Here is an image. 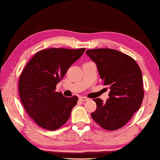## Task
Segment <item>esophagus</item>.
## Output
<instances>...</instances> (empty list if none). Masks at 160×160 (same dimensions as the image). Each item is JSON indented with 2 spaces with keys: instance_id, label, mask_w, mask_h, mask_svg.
Masks as SVG:
<instances>
[{
  "instance_id": "obj_1",
  "label": "esophagus",
  "mask_w": 160,
  "mask_h": 160,
  "mask_svg": "<svg viewBox=\"0 0 160 160\" xmlns=\"http://www.w3.org/2000/svg\"><path fill=\"white\" fill-rule=\"evenodd\" d=\"M79 100L80 101H82V102H85V101H87L88 100V98L86 97H82V96H81V97L79 98Z\"/></svg>"
}]
</instances>
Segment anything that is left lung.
<instances>
[{
	"instance_id": "left-lung-1",
	"label": "left lung",
	"mask_w": 160,
	"mask_h": 160,
	"mask_svg": "<svg viewBox=\"0 0 160 160\" xmlns=\"http://www.w3.org/2000/svg\"><path fill=\"white\" fill-rule=\"evenodd\" d=\"M86 54L95 62L101 80L110 90L106 102L100 98L93 99L97 109L91 113L92 118L107 130L122 128L142 102L144 90L140 68L132 58L116 50H88Z\"/></svg>"
}]
</instances>
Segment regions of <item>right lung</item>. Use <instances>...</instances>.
<instances>
[{
  "mask_svg": "<svg viewBox=\"0 0 160 160\" xmlns=\"http://www.w3.org/2000/svg\"><path fill=\"white\" fill-rule=\"evenodd\" d=\"M85 48H49L38 52L22 70L18 90L25 111L35 122L48 130L60 128L70 118L77 96L55 92L56 85Z\"/></svg>",
  "mask_w": 160,
  "mask_h": 160,
  "instance_id": "right-lung-1",
  "label": "right lung"
}]
</instances>
